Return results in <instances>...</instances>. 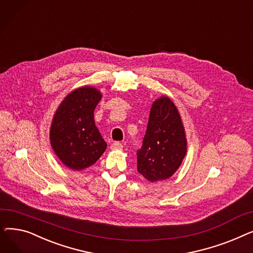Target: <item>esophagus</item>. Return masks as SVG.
I'll return each mask as SVG.
<instances>
[{
    "label": "esophagus",
    "mask_w": 253,
    "mask_h": 253,
    "mask_svg": "<svg viewBox=\"0 0 253 253\" xmlns=\"http://www.w3.org/2000/svg\"><path fill=\"white\" fill-rule=\"evenodd\" d=\"M111 149L112 150H122L123 149V144L119 141H115L111 144Z\"/></svg>",
    "instance_id": "obj_1"
}]
</instances>
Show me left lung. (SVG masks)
I'll list each match as a JSON object with an SVG mask.
<instances>
[{"label":"left lung","instance_id":"8db88e82","mask_svg":"<svg viewBox=\"0 0 253 253\" xmlns=\"http://www.w3.org/2000/svg\"><path fill=\"white\" fill-rule=\"evenodd\" d=\"M187 154V138L175 104L167 96L155 100L142 147L137 151V171L151 182L175 173Z\"/></svg>","mask_w":253,"mask_h":253}]
</instances>
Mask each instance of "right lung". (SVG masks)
<instances>
[{"label": "right lung", "mask_w": 253, "mask_h": 253, "mask_svg": "<svg viewBox=\"0 0 253 253\" xmlns=\"http://www.w3.org/2000/svg\"><path fill=\"white\" fill-rule=\"evenodd\" d=\"M101 96L94 87L78 88L61 101L53 117L51 147L59 160L75 171L94 164L106 149L94 122Z\"/></svg>", "instance_id": "add662e5"}]
</instances>
